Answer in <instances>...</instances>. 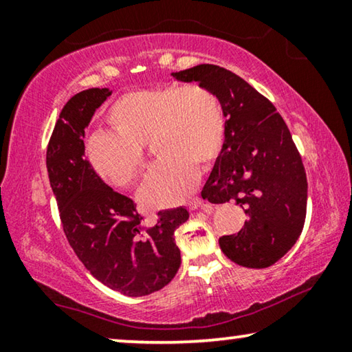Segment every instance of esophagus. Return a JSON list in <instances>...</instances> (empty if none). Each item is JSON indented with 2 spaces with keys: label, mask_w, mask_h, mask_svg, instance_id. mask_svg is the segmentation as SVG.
Wrapping results in <instances>:
<instances>
[{
  "label": "esophagus",
  "mask_w": 352,
  "mask_h": 352,
  "mask_svg": "<svg viewBox=\"0 0 352 352\" xmlns=\"http://www.w3.org/2000/svg\"><path fill=\"white\" fill-rule=\"evenodd\" d=\"M202 199H199V197H196V199H191V200H188L186 202V208L189 210V211H194V210H197V208H200V206H202Z\"/></svg>",
  "instance_id": "obj_1"
}]
</instances>
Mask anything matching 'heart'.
I'll return each mask as SVG.
<instances>
[{
	"label": "heart",
	"mask_w": 352,
	"mask_h": 352,
	"mask_svg": "<svg viewBox=\"0 0 352 352\" xmlns=\"http://www.w3.org/2000/svg\"><path fill=\"white\" fill-rule=\"evenodd\" d=\"M106 122L111 131L87 138V163L103 182L128 188L144 172L142 146L152 144L160 161L139 191L148 208L182 204L197 185V166L208 169L227 136L219 97L197 82L128 92L109 106Z\"/></svg>",
	"instance_id": "1"
}]
</instances>
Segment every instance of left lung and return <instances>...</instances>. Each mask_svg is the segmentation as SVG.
Segmentation results:
<instances>
[{
	"mask_svg": "<svg viewBox=\"0 0 352 352\" xmlns=\"http://www.w3.org/2000/svg\"><path fill=\"white\" fill-rule=\"evenodd\" d=\"M172 76L208 87L224 106L226 144L202 197L235 200L248 221L235 235L219 238L221 250L244 267L274 265L298 241L307 211L305 169L287 124L270 100L219 65L200 64Z\"/></svg>",
	"mask_w": 352,
	"mask_h": 352,
	"instance_id": "left-lung-1",
	"label": "left lung"
}]
</instances>
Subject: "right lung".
Segmentation results:
<instances>
[{"instance_id": "obj_1", "label": "right lung", "mask_w": 352, "mask_h": 352, "mask_svg": "<svg viewBox=\"0 0 352 352\" xmlns=\"http://www.w3.org/2000/svg\"><path fill=\"white\" fill-rule=\"evenodd\" d=\"M113 91L87 89L60 111L47 148L50 185L72 249L91 274L125 296H147L166 287L182 263L174 233L186 208L158 211L142 224L136 204L100 178L85 158V130Z\"/></svg>"}]
</instances>
